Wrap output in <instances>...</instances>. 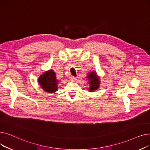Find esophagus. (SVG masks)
<instances>
[{"label": "esophagus", "mask_w": 150, "mask_h": 150, "mask_svg": "<svg viewBox=\"0 0 150 150\" xmlns=\"http://www.w3.org/2000/svg\"><path fill=\"white\" fill-rule=\"evenodd\" d=\"M70 79L71 81H75V80H76V78L75 77V76H71L70 77Z\"/></svg>", "instance_id": "obj_1"}]
</instances>
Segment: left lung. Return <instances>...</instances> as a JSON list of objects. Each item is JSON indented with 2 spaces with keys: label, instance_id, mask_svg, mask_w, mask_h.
I'll return each instance as SVG.
<instances>
[{
  "label": "left lung",
  "instance_id": "1",
  "mask_svg": "<svg viewBox=\"0 0 150 150\" xmlns=\"http://www.w3.org/2000/svg\"><path fill=\"white\" fill-rule=\"evenodd\" d=\"M88 79L89 80L90 87L89 91H94L99 86V79L97 76L96 74L94 72H91L88 75Z\"/></svg>",
  "mask_w": 150,
  "mask_h": 150
}]
</instances>
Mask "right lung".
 Listing matches in <instances>:
<instances>
[{
    "label": "right lung",
    "instance_id": "right-lung-1",
    "mask_svg": "<svg viewBox=\"0 0 150 150\" xmlns=\"http://www.w3.org/2000/svg\"><path fill=\"white\" fill-rule=\"evenodd\" d=\"M38 83L44 91L52 93L57 90L58 81L56 79V74L53 70H49L44 73L38 79Z\"/></svg>",
    "mask_w": 150,
    "mask_h": 150
}]
</instances>
